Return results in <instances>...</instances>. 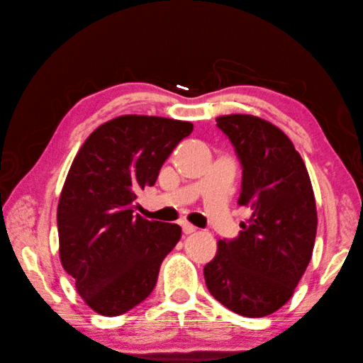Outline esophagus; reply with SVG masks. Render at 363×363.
Wrapping results in <instances>:
<instances>
[{
  "mask_svg": "<svg viewBox=\"0 0 363 363\" xmlns=\"http://www.w3.org/2000/svg\"><path fill=\"white\" fill-rule=\"evenodd\" d=\"M181 227H182V232H184V235H190V233L196 232V227H195V225H192V223H189V222H182V223H181Z\"/></svg>",
  "mask_w": 363,
  "mask_h": 363,
  "instance_id": "34e87169",
  "label": "esophagus"
}]
</instances>
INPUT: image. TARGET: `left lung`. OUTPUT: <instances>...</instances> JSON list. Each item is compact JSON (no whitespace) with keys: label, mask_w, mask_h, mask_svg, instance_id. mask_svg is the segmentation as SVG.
<instances>
[{"label":"left lung","mask_w":363,"mask_h":363,"mask_svg":"<svg viewBox=\"0 0 363 363\" xmlns=\"http://www.w3.org/2000/svg\"><path fill=\"white\" fill-rule=\"evenodd\" d=\"M242 164L240 206L250 209L236 240L217 242L204 267L208 291L246 318H263L291 300L313 255L318 211L308 169L294 143L250 114L216 118Z\"/></svg>","instance_id":"8db88e82"}]
</instances>
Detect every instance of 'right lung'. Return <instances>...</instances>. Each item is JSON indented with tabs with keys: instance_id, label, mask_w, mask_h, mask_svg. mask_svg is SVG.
Wrapping results in <instances>:
<instances>
[{
	"instance_id": "right-lung-1",
	"label": "right lung",
	"mask_w": 363,
	"mask_h": 363,
	"mask_svg": "<svg viewBox=\"0 0 363 363\" xmlns=\"http://www.w3.org/2000/svg\"><path fill=\"white\" fill-rule=\"evenodd\" d=\"M192 130L174 118L121 116L90 133L72 160L57 208L58 252L95 313L121 315L154 291L181 227L135 214L136 195Z\"/></svg>"
}]
</instances>
